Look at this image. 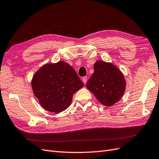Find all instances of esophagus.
<instances>
[{"mask_svg": "<svg viewBox=\"0 0 159 159\" xmlns=\"http://www.w3.org/2000/svg\"><path fill=\"white\" fill-rule=\"evenodd\" d=\"M87 79H88V78H87V76H84V77L83 78V81L84 84H86V83Z\"/></svg>", "mask_w": 159, "mask_h": 159, "instance_id": "1", "label": "esophagus"}]
</instances>
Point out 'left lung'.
<instances>
[{"instance_id": "8db88e82", "label": "left lung", "mask_w": 159, "mask_h": 159, "mask_svg": "<svg viewBox=\"0 0 159 159\" xmlns=\"http://www.w3.org/2000/svg\"><path fill=\"white\" fill-rule=\"evenodd\" d=\"M94 72L86 83L87 89L100 103L106 106L120 100L125 89L124 75L116 66L104 61H96Z\"/></svg>"}]
</instances>
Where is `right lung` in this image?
<instances>
[{
  "instance_id": "right-lung-1",
  "label": "right lung",
  "mask_w": 159,
  "mask_h": 159,
  "mask_svg": "<svg viewBox=\"0 0 159 159\" xmlns=\"http://www.w3.org/2000/svg\"><path fill=\"white\" fill-rule=\"evenodd\" d=\"M32 85L39 104L55 113L68 108L73 94L84 86L74 69L64 61L42 66L34 76Z\"/></svg>"
}]
</instances>
